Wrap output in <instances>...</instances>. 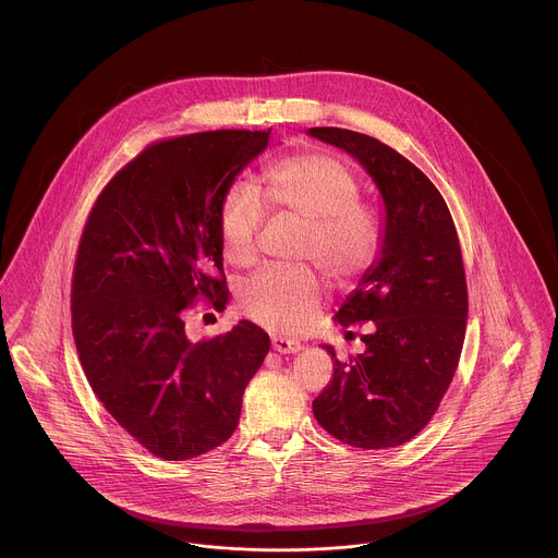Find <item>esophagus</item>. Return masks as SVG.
Segmentation results:
<instances>
[{"mask_svg": "<svg viewBox=\"0 0 558 558\" xmlns=\"http://www.w3.org/2000/svg\"><path fill=\"white\" fill-rule=\"evenodd\" d=\"M271 347H274V351H278V353H299V351L303 349L299 341L284 339V337H276V339L271 341Z\"/></svg>", "mask_w": 558, "mask_h": 558, "instance_id": "esophagus-1", "label": "esophagus"}]
</instances>
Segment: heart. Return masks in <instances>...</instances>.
Returning <instances> with one entry per match:
<instances>
[{
    "label": "heart",
    "instance_id": "heart-1",
    "mask_svg": "<svg viewBox=\"0 0 558 558\" xmlns=\"http://www.w3.org/2000/svg\"><path fill=\"white\" fill-rule=\"evenodd\" d=\"M264 194L271 209L307 223L303 257L314 259L335 282L362 276L376 259L380 228L374 213L360 205V182L345 162L330 155H299L269 165ZM266 207L255 190L232 184L219 205V239L234 266H248L257 253V232ZM242 312L278 332L307 326L319 305V282L312 269H274L255 274L240 292Z\"/></svg>",
    "mask_w": 558,
    "mask_h": 558
}]
</instances>
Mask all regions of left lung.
<instances>
[{"label":"left lung","instance_id":"obj_1","mask_svg":"<svg viewBox=\"0 0 558 558\" xmlns=\"http://www.w3.org/2000/svg\"><path fill=\"white\" fill-rule=\"evenodd\" d=\"M307 135L345 150L383 201L380 246L335 322H372L366 351L335 360L314 416L339 441L387 450L410 441L450 387L469 318L460 242L446 201L425 173L364 133L312 128Z\"/></svg>","mask_w":558,"mask_h":558}]
</instances>
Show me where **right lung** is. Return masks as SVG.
<instances>
[{
	"label": "right lung",
	"instance_id": "obj_1",
	"mask_svg": "<svg viewBox=\"0 0 558 558\" xmlns=\"http://www.w3.org/2000/svg\"><path fill=\"white\" fill-rule=\"evenodd\" d=\"M267 132L219 130L153 144L96 201L73 274L81 366L110 416L162 460H190L230 439L269 337L239 324L187 339L198 296L223 310L219 205Z\"/></svg>",
	"mask_w": 558,
	"mask_h": 558
}]
</instances>
